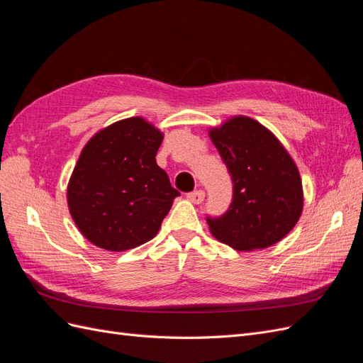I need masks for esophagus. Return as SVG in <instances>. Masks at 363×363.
Returning a JSON list of instances; mask_svg holds the SVG:
<instances>
[{
  "label": "esophagus",
  "instance_id": "esophagus-1",
  "mask_svg": "<svg viewBox=\"0 0 363 363\" xmlns=\"http://www.w3.org/2000/svg\"><path fill=\"white\" fill-rule=\"evenodd\" d=\"M188 200L192 201L194 204H201L204 200V191L199 189V191H194L188 194Z\"/></svg>",
  "mask_w": 363,
  "mask_h": 363
}]
</instances>
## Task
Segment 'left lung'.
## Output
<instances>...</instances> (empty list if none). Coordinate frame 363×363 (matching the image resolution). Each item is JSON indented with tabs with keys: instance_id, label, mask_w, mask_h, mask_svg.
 Instances as JSON below:
<instances>
[{
	"instance_id": "1",
	"label": "left lung",
	"mask_w": 363,
	"mask_h": 363,
	"mask_svg": "<svg viewBox=\"0 0 363 363\" xmlns=\"http://www.w3.org/2000/svg\"><path fill=\"white\" fill-rule=\"evenodd\" d=\"M233 180V201L211 233L238 251L268 248L286 236L303 212L298 168L271 130L238 115L208 128Z\"/></svg>"
}]
</instances>
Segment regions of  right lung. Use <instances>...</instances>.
<instances>
[{"label": "right lung", "instance_id": "add662e5", "mask_svg": "<svg viewBox=\"0 0 363 363\" xmlns=\"http://www.w3.org/2000/svg\"><path fill=\"white\" fill-rule=\"evenodd\" d=\"M163 133L140 116L107 125L87 140L67 189L80 233L107 251H125L155 238L175 191L156 163Z\"/></svg>", "mask_w": 363, "mask_h": 363}]
</instances>
